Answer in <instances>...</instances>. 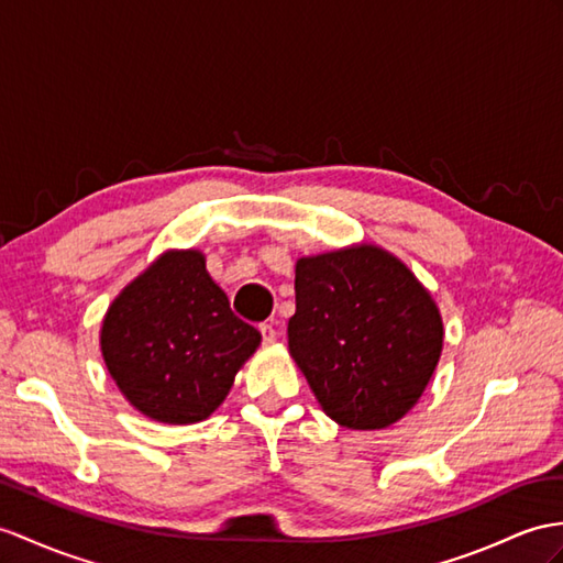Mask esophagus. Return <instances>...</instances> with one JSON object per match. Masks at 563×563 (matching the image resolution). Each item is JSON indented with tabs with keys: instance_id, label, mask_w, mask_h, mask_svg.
I'll use <instances>...</instances> for the list:
<instances>
[{
	"instance_id": "obj_1",
	"label": "esophagus",
	"mask_w": 563,
	"mask_h": 563,
	"mask_svg": "<svg viewBox=\"0 0 563 563\" xmlns=\"http://www.w3.org/2000/svg\"><path fill=\"white\" fill-rule=\"evenodd\" d=\"M260 334H263L265 344H274V341H277V329H274L272 322H263V324H260Z\"/></svg>"
}]
</instances>
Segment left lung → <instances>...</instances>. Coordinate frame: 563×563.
<instances>
[{"instance_id":"left-lung-1","label":"left lung","mask_w":563,"mask_h":563,"mask_svg":"<svg viewBox=\"0 0 563 563\" xmlns=\"http://www.w3.org/2000/svg\"><path fill=\"white\" fill-rule=\"evenodd\" d=\"M442 314L399 257L351 245L296 263L289 351L324 413L382 430L418 404L440 363Z\"/></svg>"}]
</instances>
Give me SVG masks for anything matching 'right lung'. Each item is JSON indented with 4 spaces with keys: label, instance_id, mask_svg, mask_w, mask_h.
<instances>
[{
    "label": "right lung",
    "instance_id": "1",
    "mask_svg": "<svg viewBox=\"0 0 563 563\" xmlns=\"http://www.w3.org/2000/svg\"><path fill=\"white\" fill-rule=\"evenodd\" d=\"M260 339L229 308L200 251H167L109 306L100 349L131 406L157 422L190 424L227 399Z\"/></svg>",
    "mask_w": 563,
    "mask_h": 563
}]
</instances>
